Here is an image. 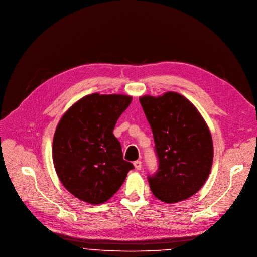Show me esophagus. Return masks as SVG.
<instances>
[{
	"mask_svg": "<svg viewBox=\"0 0 257 257\" xmlns=\"http://www.w3.org/2000/svg\"><path fill=\"white\" fill-rule=\"evenodd\" d=\"M133 165H134V167H135L136 170H141V169H142V166H143L141 161H135V162L133 163Z\"/></svg>",
	"mask_w": 257,
	"mask_h": 257,
	"instance_id": "esophagus-1",
	"label": "esophagus"
}]
</instances>
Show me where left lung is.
Returning a JSON list of instances; mask_svg holds the SVG:
<instances>
[{
  "label": "left lung",
  "instance_id": "8db88e82",
  "mask_svg": "<svg viewBox=\"0 0 257 257\" xmlns=\"http://www.w3.org/2000/svg\"><path fill=\"white\" fill-rule=\"evenodd\" d=\"M153 131L159 169L149 176L153 195L177 203L195 195L207 180L213 162L210 130L196 106L176 92L139 98Z\"/></svg>",
  "mask_w": 257,
  "mask_h": 257
}]
</instances>
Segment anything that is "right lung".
I'll use <instances>...</instances> for the list:
<instances>
[{
	"mask_svg": "<svg viewBox=\"0 0 257 257\" xmlns=\"http://www.w3.org/2000/svg\"><path fill=\"white\" fill-rule=\"evenodd\" d=\"M132 97L123 94L87 95L69 107L56 127L52 157L64 188L88 204L109 200L134 166L123 159L112 134Z\"/></svg>",
	"mask_w": 257,
	"mask_h": 257,
	"instance_id": "add662e5",
	"label": "right lung"
}]
</instances>
